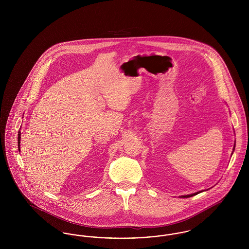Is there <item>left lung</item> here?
<instances>
[{"label":"left lung","instance_id":"1","mask_svg":"<svg viewBox=\"0 0 249 249\" xmlns=\"http://www.w3.org/2000/svg\"><path fill=\"white\" fill-rule=\"evenodd\" d=\"M234 146H235V144H234ZM233 150H234V147H233ZM202 191H204V190H200V191H198V192H195V193H192V194H189V195H185V196H181V197H182V198H189V197H192V196H194V195H197V194L201 193Z\"/></svg>","mask_w":249,"mask_h":249}]
</instances>
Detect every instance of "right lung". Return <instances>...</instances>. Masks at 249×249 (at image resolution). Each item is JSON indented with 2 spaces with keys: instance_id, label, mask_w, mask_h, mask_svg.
<instances>
[{
  "instance_id": "1",
  "label": "right lung",
  "mask_w": 249,
  "mask_h": 249,
  "mask_svg": "<svg viewBox=\"0 0 249 249\" xmlns=\"http://www.w3.org/2000/svg\"><path fill=\"white\" fill-rule=\"evenodd\" d=\"M18 148L20 150V131L18 132Z\"/></svg>"
}]
</instances>
